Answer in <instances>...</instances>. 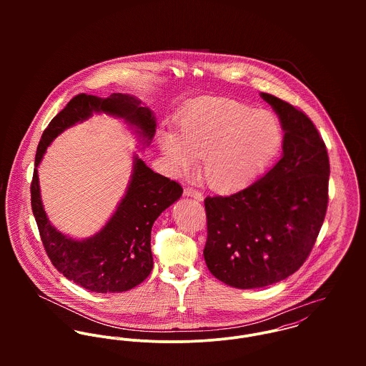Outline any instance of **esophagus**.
<instances>
[{
    "label": "esophagus",
    "mask_w": 366,
    "mask_h": 366,
    "mask_svg": "<svg viewBox=\"0 0 366 366\" xmlns=\"http://www.w3.org/2000/svg\"><path fill=\"white\" fill-rule=\"evenodd\" d=\"M183 194H184L186 197H192V199H194V200H197V202H202V200H203V194H202L200 192L192 189V187H186L184 192H183Z\"/></svg>",
    "instance_id": "34e87169"
}]
</instances>
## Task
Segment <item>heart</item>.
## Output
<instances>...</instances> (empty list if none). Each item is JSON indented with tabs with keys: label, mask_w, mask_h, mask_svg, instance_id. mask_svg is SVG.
Listing matches in <instances>:
<instances>
[{
	"label": "heart",
	"mask_w": 366,
	"mask_h": 366,
	"mask_svg": "<svg viewBox=\"0 0 366 366\" xmlns=\"http://www.w3.org/2000/svg\"><path fill=\"white\" fill-rule=\"evenodd\" d=\"M282 141L277 118L229 99L190 105L180 118V134L163 129L157 142L174 173L194 169L203 157V173L215 190L247 186L274 155Z\"/></svg>",
	"instance_id": "obj_1"
}]
</instances>
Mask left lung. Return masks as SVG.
<instances>
[{"label":"left lung","mask_w":366,"mask_h":366,"mask_svg":"<svg viewBox=\"0 0 366 366\" xmlns=\"http://www.w3.org/2000/svg\"><path fill=\"white\" fill-rule=\"evenodd\" d=\"M283 129L280 160L257 182L204 200L209 272L237 289H258L293 274L310 255L328 204L330 162L312 119L261 93Z\"/></svg>","instance_id":"obj_1"}]
</instances>
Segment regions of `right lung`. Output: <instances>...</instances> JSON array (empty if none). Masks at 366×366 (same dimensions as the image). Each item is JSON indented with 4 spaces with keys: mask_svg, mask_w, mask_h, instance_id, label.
<instances>
[{
    "mask_svg": "<svg viewBox=\"0 0 366 366\" xmlns=\"http://www.w3.org/2000/svg\"><path fill=\"white\" fill-rule=\"evenodd\" d=\"M94 114L122 118L142 148L157 132L154 112L129 94L107 99L79 94L69 102L45 129L36 149L31 184L32 211L41 239L53 266L69 280L96 293H121L142 283L154 267L151 231L157 217L183 193L179 183L155 173L137 154L124 197L114 214L94 235L76 239L53 227L44 209L38 167L56 137Z\"/></svg>",
    "mask_w": 366,
    "mask_h": 366,
    "instance_id": "add662e5",
    "label": "right lung"
}]
</instances>
